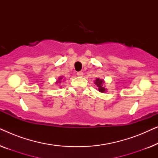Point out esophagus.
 <instances>
[{
  "instance_id": "obj_1",
  "label": "esophagus",
  "mask_w": 158,
  "mask_h": 158,
  "mask_svg": "<svg viewBox=\"0 0 158 158\" xmlns=\"http://www.w3.org/2000/svg\"><path fill=\"white\" fill-rule=\"evenodd\" d=\"M77 75L78 77H83V72H81V71H80V72H77Z\"/></svg>"
}]
</instances>
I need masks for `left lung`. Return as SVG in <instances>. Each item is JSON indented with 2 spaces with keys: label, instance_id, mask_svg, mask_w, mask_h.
<instances>
[{
  "label": "left lung",
  "instance_id": "obj_1",
  "mask_svg": "<svg viewBox=\"0 0 158 158\" xmlns=\"http://www.w3.org/2000/svg\"><path fill=\"white\" fill-rule=\"evenodd\" d=\"M94 83L96 84L98 87V90L99 92L101 93H106L107 91L106 88H105L104 86H103V84L105 83V81L103 79H101L99 77H96V80H94Z\"/></svg>",
  "mask_w": 158,
  "mask_h": 158
}]
</instances>
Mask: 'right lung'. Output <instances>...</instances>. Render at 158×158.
Wrapping results in <instances>:
<instances>
[{
  "label": "right lung",
  "instance_id": "add662e5",
  "mask_svg": "<svg viewBox=\"0 0 158 158\" xmlns=\"http://www.w3.org/2000/svg\"><path fill=\"white\" fill-rule=\"evenodd\" d=\"M62 78H63V77H62V76L59 77V78H58V80H57V81H56L55 83H61ZM63 81H64V80H63Z\"/></svg>",
  "mask_w": 158,
  "mask_h": 158
}]
</instances>
